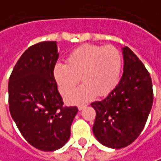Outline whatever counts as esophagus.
I'll return each instance as SVG.
<instances>
[{
    "mask_svg": "<svg viewBox=\"0 0 161 161\" xmlns=\"http://www.w3.org/2000/svg\"><path fill=\"white\" fill-rule=\"evenodd\" d=\"M85 107H86V104H79V105H78V108H79L80 111L82 110L83 108H85Z\"/></svg>",
    "mask_w": 161,
    "mask_h": 161,
    "instance_id": "34e87169",
    "label": "esophagus"
}]
</instances>
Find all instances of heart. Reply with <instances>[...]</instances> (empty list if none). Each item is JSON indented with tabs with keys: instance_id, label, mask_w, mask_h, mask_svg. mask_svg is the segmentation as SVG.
<instances>
[{
	"instance_id": "heart-1",
	"label": "heart",
	"mask_w": 161,
	"mask_h": 161,
	"mask_svg": "<svg viewBox=\"0 0 161 161\" xmlns=\"http://www.w3.org/2000/svg\"><path fill=\"white\" fill-rule=\"evenodd\" d=\"M122 69L121 52L114 46L83 45L71 52L66 64L58 63L53 75L62 95L74 90L79 80L84 85L66 100L76 103L108 94L117 85Z\"/></svg>"
}]
</instances>
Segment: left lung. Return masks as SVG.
I'll return each instance as SVG.
<instances>
[{
  "label": "left lung",
  "instance_id": "left-lung-1",
  "mask_svg": "<svg viewBox=\"0 0 161 161\" xmlns=\"http://www.w3.org/2000/svg\"><path fill=\"white\" fill-rule=\"evenodd\" d=\"M122 50L124 72L119 83L107 97L91 104L96 112L94 136L102 145L115 149L127 147L137 138L153 103L148 71L129 47Z\"/></svg>",
  "mask_w": 161,
  "mask_h": 161
}]
</instances>
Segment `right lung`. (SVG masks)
<instances>
[{
    "label": "right lung",
    "instance_id": "right-lung-1",
    "mask_svg": "<svg viewBox=\"0 0 161 161\" xmlns=\"http://www.w3.org/2000/svg\"><path fill=\"white\" fill-rule=\"evenodd\" d=\"M58 58L57 42L28 47L9 79V109L19 131L34 147L54 151L70 136L76 106H63L53 70Z\"/></svg>",
    "mask_w": 161,
    "mask_h": 161
}]
</instances>
